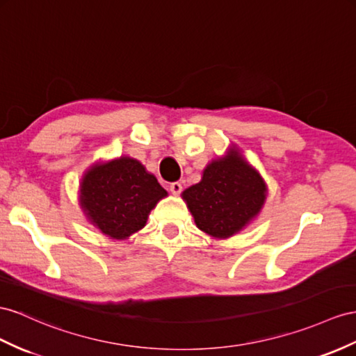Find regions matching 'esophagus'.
Wrapping results in <instances>:
<instances>
[{"label": "esophagus", "instance_id": "obj_1", "mask_svg": "<svg viewBox=\"0 0 356 356\" xmlns=\"http://www.w3.org/2000/svg\"><path fill=\"white\" fill-rule=\"evenodd\" d=\"M170 191H171V194L179 195L181 193V184H180V181H172V184L170 185Z\"/></svg>", "mask_w": 356, "mask_h": 356}]
</instances>
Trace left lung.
Wrapping results in <instances>:
<instances>
[{
    "instance_id": "1",
    "label": "left lung",
    "mask_w": 356,
    "mask_h": 356,
    "mask_svg": "<svg viewBox=\"0 0 356 356\" xmlns=\"http://www.w3.org/2000/svg\"><path fill=\"white\" fill-rule=\"evenodd\" d=\"M181 198L200 230L225 239L259 215L266 184L238 150L230 149L224 158L209 163L202 181L185 189Z\"/></svg>"
}]
</instances>
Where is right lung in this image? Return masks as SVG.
<instances>
[{"label": "right lung", "instance_id": "right-lung-1", "mask_svg": "<svg viewBox=\"0 0 356 356\" xmlns=\"http://www.w3.org/2000/svg\"><path fill=\"white\" fill-rule=\"evenodd\" d=\"M167 195L158 179L129 156L96 163L81 181L79 203L87 220L113 239L141 230L152 209Z\"/></svg>", "mask_w": 356, "mask_h": 356}]
</instances>
